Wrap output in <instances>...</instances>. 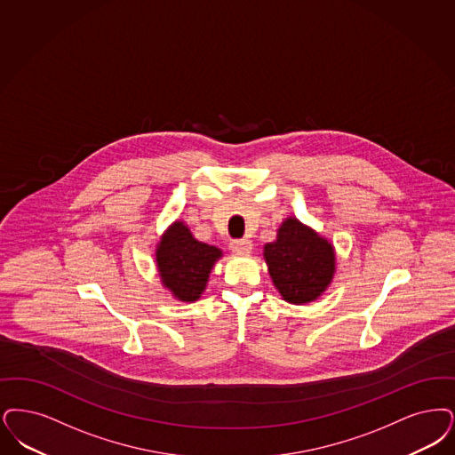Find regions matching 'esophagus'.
<instances>
[{"instance_id": "34e87169", "label": "esophagus", "mask_w": 455, "mask_h": 455, "mask_svg": "<svg viewBox=\"0 0 455 455\" xmlns=\"http://www.w3.org/2000/svg\"><path fill=\"white\" fill-rule=\"evenodd\" d=\"M252 242L247 238H240V240H232L230 242V251L235 255H247L252 252Z\"/></svg>"}]
</instances>
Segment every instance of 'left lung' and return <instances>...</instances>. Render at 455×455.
Masks as SVG:
<instances>
[{"instance_id":"8db88e82","label":"left lung","mask_w":455,"mask_h":455,"mask_svg":"<svg viewBox=\"0 0 455 455\" xmlns=\"http://www.w3.org/2000/svg\"><path fill=\"white\" fill-rule=\"evenodd\" d=\"M262 255L275 290L291 305L318 299L337 271L333 243L294 217L283 220Z\"/></svg>"}]
</instances>
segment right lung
I'll list each match as a JSON object with an SVG mask.
<instances>
[{"mask_svg":"<svg viewBox=\"0 0 455 455\" xmlns=\"http://www.w3.org/2000/svg\"><path fill=\"white\" fill-rule=\"evenodd\" d=\"M221 257L219 247L196 240L182 220L172 221L156 245L161 284L182 303L200 299L210 273Z\"/></svg>","mask_w":455,"mask_h":455,"instance_id":"add662e5","label":"right lung"}]
</instances>
